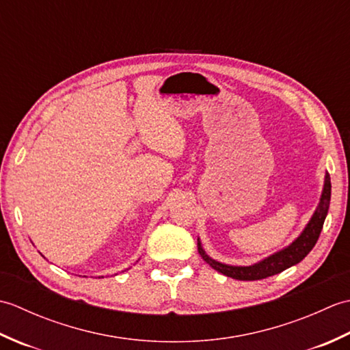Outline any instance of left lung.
<instances>
[{
	"label": "left lung",
	"mask_w": 350,
	"mask_h": 350,
	"mask_svg": "<svg viewBox=\"0 0 350 350\" xmlns=\"http://www.w3.org/2000/svg\"><path fill=\"white\" fill-rule=\"evenodd\" d=\"M329 202H331V177L329 174H326L321 203H319L313 218H311V221L308 222V226L306 227V230H304L302 234L292 245H288L287 248L277 252V254L265 258L263 262L256 263L252 266L222 265L219 262H215V260H212L209 256H207L203 251L202 245L198 242L200 256H202L204 262L207 265H211L213 269H217L218 272L227 275V277H232L234 280L254 281V280H263L267 277H272V275H277L282 271H286L287 267L299 263L301 260L306 257L311 250H313L319 236H321L326 215H328Z\"/></svg>",
	"instance_id": "8db88e82"
}]
</instances>
